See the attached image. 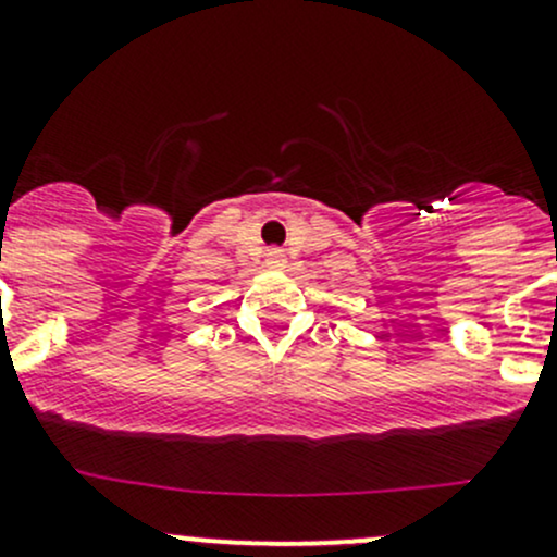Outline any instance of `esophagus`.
<instances>
[{
  "mask_svg": "<svg viewBox=\"0 0 557 557\" xmlns=\"http://www.w3.org/2000/svg\"><path fill=\"white\" fill-rule=\"evenodd\" d=\"M267 261L272 263V267H283V263H285V253H283V250H277V248L269 250V253H267Z\"/></svg>",
  "mask_w": 557,
  "mask_h": 557,
  "instance_id": "34e87169",
  "label": "esophagus"
}]
</instances>
